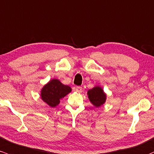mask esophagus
Instances as JSON below:
<instances>
[{
    "mask_svg": "<svg viewBox=\"0 0 154 154\" xmlns=\"http://www.w3.org/2000/svg\"><path fill=\"white\" fill-rule=\"evenodd\" d=\"M75 90L77 93H82V87H80V86H77Z\"/></svg>",
    "mask_w": 154,
    "mask_h": 154,
    "instance_id": "esophagus-1",
    "label": "esophagus"
}]
</instances>
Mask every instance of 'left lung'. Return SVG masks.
I'll return each mask as SVG.
<instances>
[{
  "label": "left lung",
  "mask_w": 154,
  "mask_h": 154,
  "mask_svg": "<svg viewBox=\"0 0 154 154\" xmlns=\"http://www.w3.org/2000/svg\"><path fill=\"white\" fill-rule=\"evenodd\" d=\"M87 95L91 104L97 108L103 105L107 99V94L99 85L94 86L93 88L88 91Z\"/></svg>",
  "instance_id": "1"
}]
</instances>
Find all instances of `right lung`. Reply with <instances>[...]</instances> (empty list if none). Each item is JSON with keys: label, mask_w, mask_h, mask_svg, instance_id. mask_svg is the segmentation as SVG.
<instances>
[{"label": "right lung", "mask_w": 154, "mask_h": 154, "mask_svg": "<svg viewBox=\"0 0 154 154\" xmlns=\"http://www.w3.org/2000/svg\"><path fill=\"white\" fill-rule=\"evenodd\" d=\"M72 91L69 85H63L58 79H52L41 89L42 100L50 107H55L60 104V99Z\"/></svg>", "instance_id": "right-lung-1"}]
</instances>
